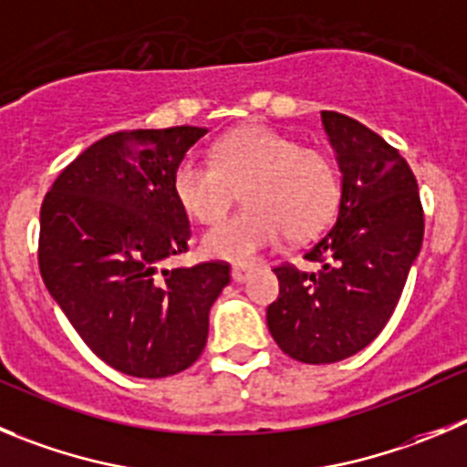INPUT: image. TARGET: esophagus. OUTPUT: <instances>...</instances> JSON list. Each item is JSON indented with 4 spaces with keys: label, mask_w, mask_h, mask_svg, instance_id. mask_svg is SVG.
<instances>
[{
    "label": "esophagus",
    "mask_w": 467,
    "mask_h": 467,
    "mask_svg": "<svg viewBox=\"0 0 467 467\" xmlns=\"http://www.w3.org/2000/svg\"><path fill=\"white\" fill-rule=\"evenodd\" d=\"M251 272H254V267H251V265H234V267H233V278L237 283H244L248 276H251Z\"/></svg>",
    "instance_id": "esophagus-1"
}]
</instances>
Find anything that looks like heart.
Segmentation results:
<instances>
[{
	"mask_svg": "<svg viewBox=\"0 0 467 467\" xmlns=\"http://www.w3.org/2000/svg\"><path fill=\"white\" fill-rule=\"evenodd\" d=\"M172 191L191 219L207 225L223 219L242 191L246 207L202 237L204 255L230 263H248L283 233L290 242L316 237L341 204L332 156L265 124L225 133L212 161L186 154L174 165Z\"/></svg>",
	"mask_w": 467,
	"mask_h": 467,
	"instance_id": "1",
	"label": "heart"
}]
</instances>
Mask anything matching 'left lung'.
<instances>
[{
  "label": "left lung",
  "instance_id": "obj_1",
  "mask_svg": "<svg viewBox=\"0 0 467 467\" xmlns=\"http://www.w3.org/2000/svg\"><path fill=\"white\" fill-rule=\"evenodd\" d=\"M343 172L337 223L304 258L316 272L278 265V299L267 325L283 352L334 364L385 329L424 239V209L410 165L371 129L322 110Z\"/></svg>",
  "mask_w": 467,
  "mask_h": 467
}]
</instances>
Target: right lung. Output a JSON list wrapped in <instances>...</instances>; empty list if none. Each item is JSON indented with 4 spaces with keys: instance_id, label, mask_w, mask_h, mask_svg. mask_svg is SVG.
Wrapping results in <instances>:
<instances>
[{
    "instance_id": "right-lung-1",
    "label": "right lung",
    "mask_w": 467,
    "mask_h": 467,
    "mask_svg": "<svg viewBox=\"0 0 467 467\" xmlns=\"http://www.w3.org/2000/svg\"><path fill=\"white\" fill-rule=\"evenodd\" d=\"M200 126L106 135L67 165L41 204L38 269L99 359L133 378H168L202 355L209 308L230 283L221 260L163 269L189 251L174 165Z\"/></svg>"
}]
</instances>
